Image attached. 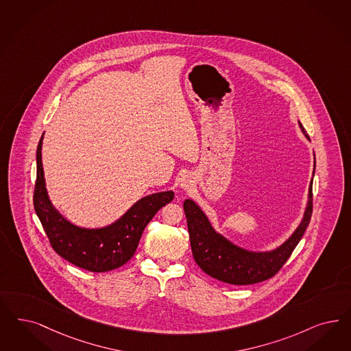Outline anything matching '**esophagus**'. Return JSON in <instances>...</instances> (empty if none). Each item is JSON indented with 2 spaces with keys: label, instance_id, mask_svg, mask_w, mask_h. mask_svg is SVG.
<instances>
[{
  "label": "esophagus",
  "instance_id": "1",
  "mask_svg": "<svg viewBox=\"0 0 351 351\" xmlns=\"http://www.w3.org/2000/svg\"><path fill=\"white\" fill-rule=\"evenodd\" d=\"M192 185H193V182H192L191 176H184L182 178V182H180V186L182 189H189Z\"/></svg>",
  "mask_w": 351,
  "mask_h": 351
}]
</instances>
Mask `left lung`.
<instances>
[{
	"instance_id": "left-lung-1",
	"label": "left lung",
	"mask_w": 351,
	"mask_h": 351,
	"mask_svg": "<svg viewBox=\"0 0 351 351\" xmlns=\"http://www.w3.org/2000/svg\"><path fill=\"white\" fill-rule=\"evenodd\" d=\"M300 127L308 138L301 123ZM184 211L194 261L201 269L211 278L227 284H256L275 276L301 241L313 214V180L310 182L308 202L300 227L272 252L255 253L233 245L215 232L202 210L192 199H185Z\"/></svg>"
}]
</instances>
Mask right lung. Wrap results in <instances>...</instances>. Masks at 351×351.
Here are the masks:
<instances>
[{"instance_id":"right-lung-1","label":"right lung","mask_w":351,"mask_h":351,"mask_svg":"<svg viewBox=\"0 0 351 351\" xmlns=\"http://www.w3.org/2000/svg\"><path fill=\"white\" fill-rule=\"evenodd\" d=\"M43 136L36 152L37 175L34 206L54 252L75 266L90 272H106L132 258L141 234L158 210L173 199V192H160L137 201L118 221L99 230L71 224L49 201L41 162Z\"/></svg>"}]
</instances>
